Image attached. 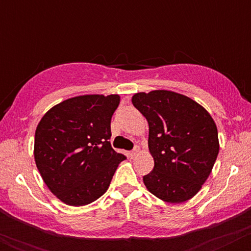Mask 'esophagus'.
Masks as SVG:
<instances>
[{"label": "esophagus", "instance_id": "34e87169", "mask_svg": "<svg viewBox=\"0 0 251 251\" xmlns=\"http://www.w3.org/2000/svg\"><path fill=\"white\" fill-rule=\"evenodd\" d=\"M139 151H140L139 146H134V149L132 150V151H129L128 155H129V157H131V158H134L135 155H137L138 153H139Z\"/></svg>", "mask_w": 251, "mask_h": 251}]
</instances>
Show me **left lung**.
I'll return each mask as SVG.
<instances>
[{
    "label": "left lung",
    "mask_w": 251,
    "mask_h": 251,
    "mask_svg": "<svg viewBox=\"0 0 251 251\" xmlns=\"http://www.w3.org/2000/svg\"><path fill=\"white\" fill-rule=\"evenodd\" d=\"M134 107L149 123L154 168L143 177L151 194L169 203L192 198L208 179L220 151L216 124L205 108L170 91L137 93Z\"/></svg>",
    "instance_id": "1"
}]
</instances>
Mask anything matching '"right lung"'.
<instances>
[{"label":"right lung","instance_id":"obj_1","mask_svg":"<svg viewBox=\"0 0 251 251\" xmlns=\"http://www.w3.org/2000/svg\"><path fill=\"white\" fill-rule=\"evenodd\" d=\"M120 98L81 96L50 108L35 131L34 157L48 189L73 206L101 197L120 162L112 149L111 119Z\"/></svg>","mask_w":251,"mask_h":251}]
</instances>
